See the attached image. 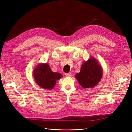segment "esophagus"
<instances>
[{
	"label": "esophagus",
	"mask_w": 132,
	"mask_h": 132,
	"mask_svg": "<svg viewBox=\"0 0 132 132\" xmlns=\"http://www.w3.org/2000/svg\"><path fill=\"white\" fill-rule=\"evenodd\" d=\"M65 76L67 77H70V76H71V72H68V73H65Z\"/></svg>",
	"instance_id": "34e87169"
}]
</instances>
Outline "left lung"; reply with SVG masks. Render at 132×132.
<instances>
[{
    "mask_svg": "<svg viewBox=\"0 0 132 132\" xmlns=\"http://www.w3.org/2000/svg\"><path fill=\"white\" fill-rule=\"evenodd\" d=\"M103 75V69L97 59L90 57L81 66L80 71L75 77L84 89L92 88L100 81Z\"/></svg>",
    "mask_w": 132,
    "mask_h": 132,
    "instance_id": "obj_1",
    "label": "left lung"
}]
</instances>
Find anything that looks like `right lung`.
<instances>
[{"label": "right lung", "instance_id": "right-lung-1", "mask_svg": "<svg viewBox=\"0 0 132 132\" xmlns=\"http://www.w3.org/2000/svg\"><path fill=\"white\" fill-rule=\"evenodd\" d=\"M33 77L40 87L47 90L53 89L56 81L62 77V75L52 71L47 63H40L33 69Z\"/></svg>", "mask_w": 132, "mask_h": 132}]
</instances>
